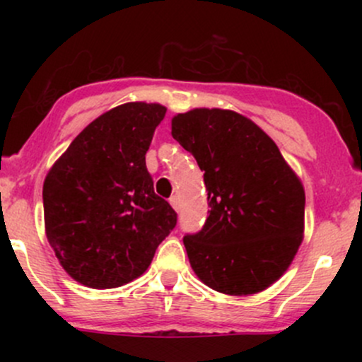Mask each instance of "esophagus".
Here are the masks:
<instances>
[{
    "label": "esophagus",
    "mask_w": 362,
    "mask_h": 362,
    "mask_svg": "<svg viewBox=\"0 0 362 362\" xmlns=\"http://www.w3.org/2000/svg\"><path fill=\"white\" fill-rule=\"evenodd\" d=\"M170 204H172V207H173V209H175V211L180 209V201H178L177 195H172V197H170Z\"/></svg>",
    "instance_id": "1"
}]
</instances>
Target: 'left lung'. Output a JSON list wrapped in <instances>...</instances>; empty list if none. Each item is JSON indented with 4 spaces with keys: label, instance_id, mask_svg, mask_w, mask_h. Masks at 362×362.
Masks as SVG:
<instances>
[{
    "label": "left lung",
    "instance_id": "1",
    "mask_svg": "<svg viewBox=\"0 0 362 362\" xmlns=\"http://www.w3.org/2000/svg\"><path fill=\"white\" fill-rule=\"evenodd\" d=\"M172 136L204 172L209 216L184 236L190 267L206 286L250 296L288 271L305 233V189L276 143L233 110L192 109Z\"/></svg>",
    "mask_w": 362,
    "mask_h": 362
}]
</instances>
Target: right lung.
Listing matches in <instances>:
<instances>
[{"mask_svg": "<svg viewBox=\"0 0 362 362\" xmlns=\"http://www.w3.org/2000/svg\"><path fill=\"white\" fill-rule=\"evenodd\" d=\"M160 103L127 102L90 122L44 180L49 245L83 286L110 289L143 276L177 213L158 197L146 168Z\"/></svg>", "mask_w": 362, "mask_h": 362, "instance_id": "add662e5", "label": "right lung"}]
</instances>
